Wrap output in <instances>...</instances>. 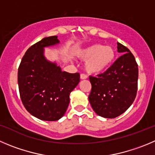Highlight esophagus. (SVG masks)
Instances as JSON below:
<instances>
[{
    "mask_svg": "<svg viewBox=\"0 0 155 155\" xmlns=\"http://www.w3.org/2000/svg\"><path fill=\"white\" fill-rule=\"evenodd\" d=\"M86 78H87V76L85 74H83V73H82V74L80 75V79H86Z\"/></svg>",
    "mask_w": 155,
    "mask_h": 155,
    "instance_id": "esophagus-1",
    "label": "esophagus"
}]
</instances>
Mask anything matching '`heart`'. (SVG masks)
<instances>
[{
	"instance_id": "b5f03b06",
	"label": "heart",
	"mask_w": 155,
	"mask_h": 155,
	"mask_svg": "<svg viewBox=\"0 0 155 155\" xmlns=\"http://www.w3.org/2000/svg\"><path fill=\"white\" fill-rule=\"evenodd\" d=\"M76 56L86 60L84 67L88 73L96 75L105 72L112 65L115 60V50L112 46L95 43L78 50Z\"/></svg>"
}]
</instances>
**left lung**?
<instances>
[{
  "mask_svg": "<svg viewBox=\"0 0 155 155\" xmlns=\"http://www.w3.org/2000/svg\"><path fill=\"white\" fill-rule=\"evenodd\" d=\"M118 52L121 56L97 77L89 76L92 89L89 101L99 116L114 118L131 106L138 90V68L134 56L119 43Z\"/></svg>",
  "mask_w": 155,
  "mask_h": 155,
  "instance_id": "8db88e82",
  "label": "left lung"
}]
</instances>
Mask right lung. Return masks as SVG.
I'll return each instance as SVG.
<instances>
[{
	"instance_id": "right-lung-1",
	"label": "right lung",
	"mask_w": 155,
	"mask_h": 155,
	"mask_svg": "<svg viewBox=\"0 0 155 155\" xmlns=\"http://www.w3.org/2000/svg\"><path fill=\"white\" fill-rule=\"evenodd\" d=\"M60 43L57 36L44 37L30 47L18 68L17 81L25 108L43 121H57L64 115L70 92L79 82V73L62 71L46 59L44 47Z\"/></svg>"
}]
</instances>
